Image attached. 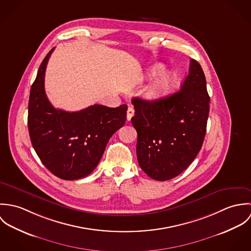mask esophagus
<instances>
[{"instance_id":"esophagus-1","label":"esophagus","mask_w":251,"mask_h":251,"mask_svg":"<svg viewBox=\"0 0 251 251\" xmlns=\"http://www.w3.org/2000/svg\"><path fill=\"white\" fill-rule=\"evenodd\" d=\"M133 115H134V108L129 106V107L127 108V112H126V119H127V121H130L131 118L133 117Z\"/></svg>"}]
</instances>
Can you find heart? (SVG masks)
I'll list each match as a JSON object with an SVG mask.
<instances>
[{"instance_id":"1","label":"heart","mask_w":251,"mask_h":251,"mask_svg":"<svg viewBox=\"0 0 251 251\" xmlns=\"http://www.w3.org/2000/svg\"><path fill=\"white\" fill-rule=\"evenodd\" d=\"M161 68L162 67L160 65H155L151 67L148 72V75L150 77L156 75L161 71ZM174 83H175L174 73L167 72V71L160 72L146 90L145 97L150 100H153V101L160 100L170 94L174 86Z\"/></svg>"}]
</instances>
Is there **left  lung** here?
<instances>
[{
  "label": "left lung",
  "instance_id": "left-lung-1",
  "mask_svg": "<svg viewBox=\"0 0 251 251\" xmlns=\"http://www.w3.org/2000/svg\"><path fill=\"white\" fill-rule=\"evenodd\" d=\"M131 101L141 169L155 180L177 177L194 160L206 134L210 97L200 64L190 60L179 92L156 101L138 98Z\"/></svg>",
  "mask_w": 251,
  "mask_h": 251
}]
</instances>
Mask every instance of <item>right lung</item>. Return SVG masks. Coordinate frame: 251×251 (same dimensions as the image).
<instances>
[{"instance_id":"1","label":"right lung","mask_w":251,"mask_h":251,"mask_svg":"<svg viewBox=\"0 0 251 251\" xmlns=\"http://www.w3.org/2000/svg\"><path fill=\"white\" fill-rule=\"evenodd\" d=\"M53 50L43 59L31 87L29 134L36 154L52 174L69 180L82 179L98 166L109 139L125 125L127 106L95 104L77 112L53 107L44 90Z\"/></svg>"}]
</instances>
